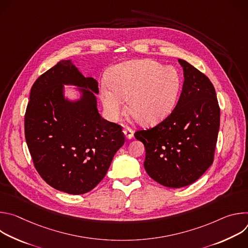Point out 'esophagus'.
I'll return each instance as SVG.
<instances>
[{
    "mask_svg": "<svg viewBox=\"0 0 248 248\" xmlns=\"http://www.w3.org/2000/svg\"><path fill=\"white\" fill-rule=\"evenodd\" d=\"M123 132H124V135L125 136L126 139H131L133 137V130L131 128H129V127H125L123 130Z\"/></svg>",
    "mask_w": 248,
    "mask_h": 248,
    "instance_id": "34e87169",
    "label": "esophagus"
}]
</instances>
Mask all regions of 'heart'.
Segmentation results:
<instances>
[{"label":"heart","mask_w":248,"mask_h":248,"mask_svg":"<svg viewBox=\"0 0 248 248\" xmlns=\"http://www.w3.org/2000/svg\"><path fill=\"white\" fill-rule=\"evenodd\" d=\"M109 84L100 88L104 112L117 121L125 111L141 125H154L173 111L182 89L178 69L153 60H133L115 66L108 76Z\"/></svg>","instance_id":"obj_1"}]
</instances>
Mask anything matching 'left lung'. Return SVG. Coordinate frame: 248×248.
I'll return each mask as SVG.
<instances>
[{
  "instance_id": "1",
  "label": "left lung",
  "mask_w": 248,
  "mask_h": 248,
  "mask_svg": "<svg viewBox=\"0 0 248 248\" xmlns=\"http://www.w3.org/2000/svg\"><path fill=\"white\" fill-rule=\"evenodd\" d=\"M179 62L185 81L175 108L155 127L134 133L145 147L150 178L172 188L193 184L212 165L220 127L213 84L186 61Z\"/></svg>"
}]
</instances>
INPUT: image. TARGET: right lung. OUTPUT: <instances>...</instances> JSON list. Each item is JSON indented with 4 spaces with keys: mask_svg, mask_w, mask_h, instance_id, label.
Here are the masks:
<instances>
[{
    "mask_svg": "<svg viewBox=\"0 0 248 248\" xmlns=\"http://www.w3.org/2000/svg\"><path fill=\"white\" fill-rule=\"evenodd\" d=\"M68 89L78 97H68ZM98 94L97 80L84 77L72 60L59 62L31 88L26 143L37 171L57 190L75 195L92 190L124 143L122 127L101 118Z\"/></svg>",
    "mask_w": 248,
    "mask_h": 248,
    "instance_id": "add662e5",
    "label": "right lung"
}]
</instances>
